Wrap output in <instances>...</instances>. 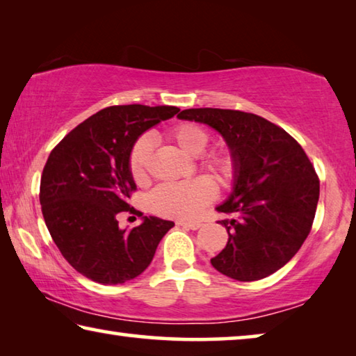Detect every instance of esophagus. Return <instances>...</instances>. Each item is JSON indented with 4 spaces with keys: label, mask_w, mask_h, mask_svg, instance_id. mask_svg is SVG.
<instances>
[{
    "label": "esophagus",
    "mask_w": 356,
    "mask_h": 356,
    "mask_svg": "<svg viewBox=\"0 0 356 356\" xmlns=\"http://www.w3.org/2000/svg\"><path fill=\"white\" fill-rule=\"evenodd\" d=\"M177 226H182V227H188L193 229V231H196V229H200L202 226V222L200 221H177Z\"/></svg>",
    "instance_id": "1"
}]
</instances>
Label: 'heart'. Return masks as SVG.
I'll list each match as a JSON object with an SVG mask.
<instances>
[{
	"mask_svg": "<svg viewBox=\"0 0 356 356\" xmlns=\"http://www.w3.org/2000/svg\"><path fill=\"white\" fill-rule=\"evenodd\" d=\"M171 140L188 156H200L209 144V134L196 124H180L171 130ZM152 154V141L140 138L130 150L129 170L135 182L147 180L149 159ZM201 166L212 174L221 184L232 176V161L227 154L213 152L202 156ZM215 186L209 179H193L182 184H166L155 188L149 196V207L152 212L170 218H193L213 201Z\"/></svg>",
	"mask_w": 356,
	"mask_h": 356,
	"instance_id": "b5f03b06",
	"label": "heart"
}]
</instances>
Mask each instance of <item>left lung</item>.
I'll list each match as a JSON object with an SVG mask.
<instances>
[{"instance_id": "8db88e82", "label": "left lung", "mask_w": 356, "mask_h": 356, "mask_svg": "<svg viewBox=\"0 0 356 356\" xmlns=\"http://www.w3.org/2000/svg\"><path fill=\"white\" fill-rule=\"evenodd\" d=\"M182 120L206 124L222 136L232 159V190L216 210L231 218L227 243L210 264L237 281L278 272L308 237L318 201V179L300 144L256 114L190 108Z\"/></svg>"}]
</instances>
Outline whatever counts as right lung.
Segmentation results:
<instances>
[{
  "mask_svg": "<svg viewBox=\"0 0 356 356\" xmlns=\"http://www.w3.org/2000/svg\"><path fill=\"white\" fill-rule=\"evenodd\" d=\"M177 113L168 105L108 106L51 150L40 179L42 215L78 273L105 286L124 284L152 262L174 222L143 216L140 226L127 231L116 216L130 209L127 200L136 190L129 170L131 147L144 131Z\"/></svg>",
  "mask_w": 356,
  "mask_h": 356,
  "instance_id": "obj_1",
  "label": "right lung"
}]
</instances>
